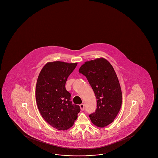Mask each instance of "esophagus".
Instances as JSON below:
<instances>
[{
  "label": "esophagus",
  "mask_w": 158,
  "mask_h": 158,
  "mask_svg": "<svg viewBox=\"0 0 158 158\" xmlns=\"http://www.w3.org/2000/svg\"><path fill=\"white\" fill-rule=\"evenodd\" d=\"M80 108L81 109V110H84V105L83 104H80Z\"/></svg>",
  "instance_id": "esophagus-1"
}]
</instances>
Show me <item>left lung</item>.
<instances>
[{"mask_svg": "<svg viewBox=\"0 0 158 158\" xmlns=\"http://www.w3.org/2000/svg\"><path fill=\"white\" fill-rule=\"evenodd\" d=\"M85 75L95 94L97 109L89 115L91 122L104 128L116 117L122 102L121 89L114 68L104 58L85 62L79 70Z\"/></svg>", "mask_w": 158, "mask_h": 158, "instance_id": "1", "label": "left lung"}]
</instances>
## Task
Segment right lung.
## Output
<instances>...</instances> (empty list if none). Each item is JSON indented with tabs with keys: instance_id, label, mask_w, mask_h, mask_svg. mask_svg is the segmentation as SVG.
Here are the masks:
<instances>
[{
	"instance_id": "right-lung-1",
	"label": "right lung",
	"mask_w": 158,
	"mask_h": 158,
	"mask_svg": "<svg viewBox=\"0 0 158 158\" xmlns=\"http://www.w3.org/2000/svg\"><path fill=\"white\" fill-rule=\"evenodd\" d=\"M77 64L60 61L47 63L37 80L35 96L39 111L49 125L60 131L72 127L80 111L79 106L70 101V94L65 87Z\"/></svg>"
}]
</instances>
